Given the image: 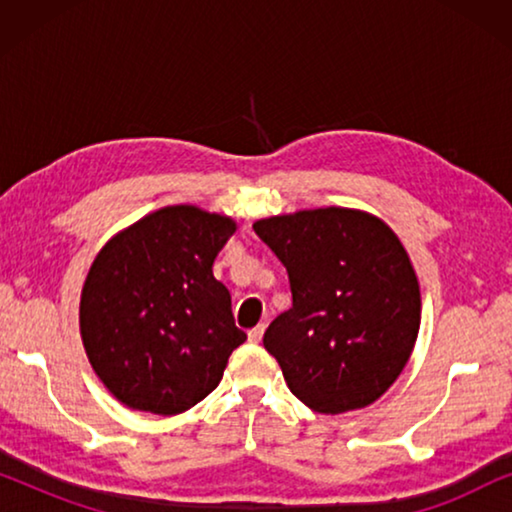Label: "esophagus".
<instances>
[{"label":"esophagus","mask_w":512,"mask_h":512,"mask_svg":"<svg viewBox=\"0 0 512 512\" xmlns=\"http://www.w3.org/2000/svg\"><path fill=\"white\" fill-rule=\"evenodd\" d=\"M263 333H265V326L263 324H258L256 328H251V331L247 333V338H249V342H261V338H263Z\"/></svg>","instance_id":"1"}]
</instances>
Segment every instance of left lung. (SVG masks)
Wrapping results in <instances>:
<instances>
[{
    "label": "left lung",
    "instance_id": "8db88e82",
    "mask_svg": "<svg viewBox=\"0 0 512 512\" xmlns=\"http://www.w3.org/2000/svg\"><path fill=\"white\" fill-rule=\"evenodd\" d=\"M289 272L293 305L263 345L291 394L340 415L375 403L403 373L422 321L417 272L380 216L300 209L254 223Z\"/></svg>",
    "mask_w": 512,
    "mask_h": 512
}]
</instances>
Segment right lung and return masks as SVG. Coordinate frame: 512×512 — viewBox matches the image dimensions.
<instances>
[{
    "label": "right lung",
    "mask_w": 512,
    "mask_h": 512,
    "mask_svg": "<svg viewBox=\"0 0 512 512\" xmlns=\"http://www.w3.org/2000/svg\"><path fill=\"white\" fill-rule=\"evenodd\" d=\"M237 230L230 216L170 205L118 230L81 289L86 356L111 396L153 415H179L219 387L247 340L214 258Z\"/></svg>",
    "instance_id": "right-lung-1"
}]
</instances>
